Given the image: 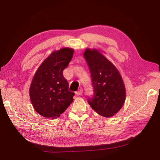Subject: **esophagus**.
Listing matches in <instances>:
<instances>
[{
  "label": "esophagus",
  "mask_w": 160,
  "mask_h": 160,
  "mask_svg": "<svg viewBox=\"0 0 160 160\" xmlns=\"http://www.w3.org/2000/svg\"><path fill=\"white\" fill-rule=\"evenodd\" d=\"M82 93H83V90H82V89H80L78 91L76 92V95H82Z\"/></svg>",
  "instance_id": "34e87169"
}]
</instances>
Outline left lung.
<instances>
[{
  "instance_id": "left-lung-1",
  "label": "left lung",
  "mask_w": 160,
  "mask_h": 160,
  "mask_svg": "<svg viewBox=\"0 0 160 160\" xmlns=\"http://www.w3.org/2000/svg\"><path fill=\"white\" fill-rule=\"evenodd\" d=\"M88 63L93 94L88 102L99 115L110 117L118 112L125 100L123 81L116 67L97 50L86 49L83 54Z\"/></svg>"
}]
</instances>
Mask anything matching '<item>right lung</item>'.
I'll return each mask as SVG.
<instances>
[{
	"label": "right lung",
	"mask_w": 160,
	"mask_h": 160,
	"mask_svg": "<svg viewBox=\"0 0 160 160\" xmlns=\"http://www.w3.org/2000/svg\"><path fill=\"white\" fill-rule=\"evenodd\" d=\"M73 53L74 50L69 48L53 52L41 63L33 78L30 100L35 110L44 117H59L72 102L74 93L69 91L63 71Z\"/></svg>",
	"instance_id": "add662e5"
}]
</instances>
